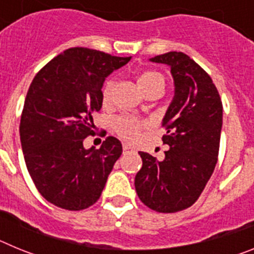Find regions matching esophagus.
<instances>
[{"label":"esophagus","mask_w":254,"mask_h":254,"mask_svg":"<svg viewBox=\"0 0 254 254\" xmlns=\"http://www.w3.org/2000/svg\"><path fill=\"white\" fill-rule=\"evenodd\" d=\"M133 150V147L129 146V145H127V143H125L123 145V152H128V151H132Z\"/></svg>","instance_id":"34e87169"}]
</instances>
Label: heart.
I'll return each instance as SVG.
<instances>
[{
  "mask_svg": "<svg viewBox=\"0 0 254 254\" xmlns=\"http://www.w3.org/2000/svg\"><path fill=\"white\" fill-rule=\"evenodd\" d=\"M137 81L143 93H149V91L155 90V89H160V90L164 91V87H165V78L160 72L155 71V69H147V71L141 73L138 76ZM113 89L114 81L113 80H108L102 90V99L104 104L111 102ZM143 127H145L143 121L131 116L118 117L113 122L114 131L120 134L121 137L127 141L136 140Z\"/></svg>",
  "mask_w": 254,
  "mask_h": 254,
  "instance_id": "1",
  "label": "heart"
}]
</instances>
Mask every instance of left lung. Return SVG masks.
<instances>
[{
  "mask_svg": "<svg viewBox=\"0 0 254 254\" xmlns=\"http://www.w3.org/2000/svg\"><path fill=\"white\" fill-rule=\"evenodd\" d=\"M150 61L168 64L174 80V98L163 118L169 150L163 161L138 152L142 168L134 188L147 207L170 214L193 205L214 173L223 103L208 73L185 53L168 52Z\"/></svg>",
  "mask_w": 254,
  "mask_h": 254,
  "instance_id": "1",
  "label": "left lung"
}]
</instances>
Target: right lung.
Masks as SVG:
<instances>
[{
    "instance_id": "1",
    "label": "right lung",
    "mask_w": 254,
    "mask_h": 254,
    "mask_svg": "<svg viewBox=\"0 0 254 254\" xmlns=\"http://www.w3.org/2000/svg\"><path fill=\"white\" fill-rule=\"evenodd\" d=\"M131 57L95 49H66L35 75L26 94L20 141L26 168L39 193L57 207L87 208L99 199L122 143L113 136L100 149H85L94 136V113L103 104L108 75Z\"/></svg>"
}]
</instances>
